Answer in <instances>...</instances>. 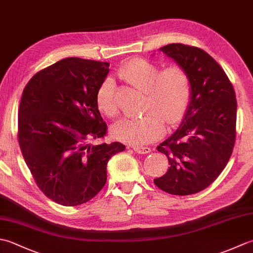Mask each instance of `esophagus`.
Instances as JSON below:
<instances>
[{"instance_id": "34e87169", "label": "esophagus", "mask_w": 253, "mask_h": 253, "mask_svg": "<svg viewBox=\"0 0 253 253\" xmlns=\"http://www.w3.org/2000/svg\"><path fill=\"white\" fill-rule=\"evenodd\" d=\"M133 150H135L136 152H138L139 154H147L150 151H151V149L148 148V147H141V146H135L132 147Z\"/></svg>"}]
</instances>
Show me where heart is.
I'll return each mask as SVG.
<instances>
[{
    "instance_id": "1",
    "label": "heart",
    "mask_w": 253,
    "mask_h": 253,
    "mask_svg": "<svg viewBox=\"0 0 253 253\" xmlns=\"http://www.w3.org/2000/svg\"><path fill=\"white\" fill-rule=\"evenodd\" d=\"M118 76L131 87L144 91L142 110L146 114L138 118H123L113 127V133L121 140L143 144L160 138L164 122L174 125L179 122L190 98L189 75L180 65L161 69L157 64L133 58L118 69ZM99 109L109 117L120 113L113 79H105L96 93Z\"/></svg>"
}]
</instances>
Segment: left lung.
<instances>
[{
  "instance_id": "left-lung-1",
  "label": "left lung",
  "mask_w": 253,
  "mask_h": 253,
  "mask_svg": "<svg viewBox=\"0 0 253 253\" xmlns=\"http://www.w3.org/2000/svg\"><path fill=\"white\" fill-rule=\"evenodd\" d=\"M189 75L191 99L173 135L158 146L169 170L154 179L161 190L188 196L206 189L228 163L236 141L237 101L232 83L206 51L181 43L160 49Z\"/></svg>"
}]
</instances>
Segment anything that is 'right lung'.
I'll list each match as a JSON object with an SVG mask.
<instances>
[{
  "label": "right lung",
  "mask_w": 253,
  "mask_h": 253,
  "mask_svg": "<svg viewBox=\"0 0 253 253\" xmlns=\"http://www.w3.org/2000/svg\"><path fill=\"white\" fill-rule=\"evenodd\" d=\"M109 63L68 57L38 72L24 89L18 110L19 147L37 186L65 207L91 200L106 182V165L125 150L104 139L96 93Z\"/></svg>",
  "instance_id": "right-lung-1"
}]
</instances>
